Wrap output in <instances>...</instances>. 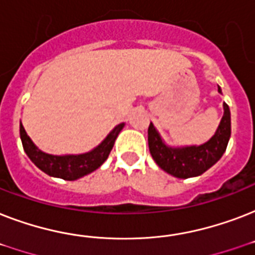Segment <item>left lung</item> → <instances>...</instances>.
<instances>
[{
    "mask_svg": "<svg viewBox=\"0 0 255 255\" xmlns=\"http://www.w3.org/2000/svg\"><path fill=\"white\" fill-rule=\"evenodd\" d=\"M218 91L221 92L220 87ZM224 116L218 126L217 132L208 141L200 147L168 148L163 143L152 123L148 127V145L152 157L161 169L178 178H188L200 176L205 170L221 159L229 143L230 133V110L224 103Z\"/></svg>",
    "mask_w": 255,
    "mask_h": 255,
    "instance_id": "1",
    "label": "left lung"
}]
</instances>
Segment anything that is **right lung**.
I'll list each match as a JSON object with an SVG mask.
<instances>
[{"instance_id":"1","label":"right lung","mask_w":255,"mask_h":255,"mask_svg":"<svg viewBox=\"0 0 255 255\" xmlns=\"http://www.w3.org/2000/svg\"><path fill=\"white\" fill-rule=\"evenodd\" d=\"M124 124L116 126L111 131V133L99 144L98 147L91 152L83 153V155H69V156H54L47 155L45 152L39 151L30 137L26 133L23 126H19V136H21L22 145L25 149L26 155L33 161L35 165L45 173L53 177H59L63 180H77L86 174L91 173L102 165L107 160L110 152H111L116 137L122 131Z\"/></svg>"}]
</instances>
